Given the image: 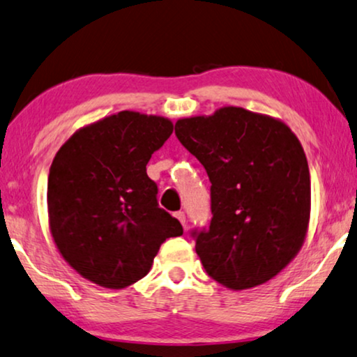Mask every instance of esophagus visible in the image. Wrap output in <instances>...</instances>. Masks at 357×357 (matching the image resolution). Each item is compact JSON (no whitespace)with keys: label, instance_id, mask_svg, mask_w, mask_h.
<instances>
[{"label":"esophagus","instance_id":"esophagus-1","mask_svg":"<svg viewBox=\"0 0 357 357\" xmlns=\"http://www.w3.org/2000/svg\"><path fill=\"white\" fill-rule=\"evenodd\" d=\"M174 215H176V218H178L179 222L183 223V225H186V213H184L183 211H179V212H176Z\"/></svg>","mask_w":357,"mask_h":357}]
</instances>
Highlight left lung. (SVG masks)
Instances as JSON below:
<instances>
[{
	"instance_id": "8db88e82",
	"label": "left lung",
	"mask_w": 357,
	"mask_h": 357,
	"mask_svg": "<svg viewBox=\"0 0 357 357\" xmlns=\"http://www.w3.org/2000/svg\"><path fill=\"white\" fill-rule=\"evenodd\" d=\"M174 134L206 168L212 220L194 228L196 253L213 281L259 286L298 253L310 218V171L286 123L241 107L181 119Z\"/></svg>"
}]
</instances>
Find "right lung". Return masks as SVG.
<instances>
[{
    "label": "right lung",
    "instance_id": "add662e5",
    "mask_svg": "<svg viewBox=\"0 0 357 357\" xmlns=\"http://www.w3.org/2000/svg\"><path fill=\"white\" fill-rule=\"evenodd\" d=\"M171 134L168 119L122 111L76 132L52 161V236L66 263L94 284L122 289L140 281L161 243L183 235L146 174Z\"/></svg>",
    "mask_w": 357,
    "mask_h": 357
}]
</instances>
